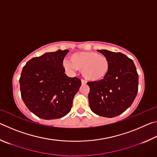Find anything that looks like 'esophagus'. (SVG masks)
<instances>
[{
	"instance_id": "1",
	"label": "esophagus",
	"mask_w": 157,
	"mask_h": 157,
	"mask_svg": "<svg viewBox=\"0 0 157 157\" xmlns=\"http://www.w3.org/2000/svg\"><path fill=\"white\" fill-rule=\"evenodd\" d=\"M81 82H82V84H86V81L84 80V79H82Z\"/></svg>"
}]
</instances>
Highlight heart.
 <instances>
[{
    "instance_id": "1",
    "label": "heart",
    "mask_w": 157,
    "mask_h": 157,
    "mask_svg": "<svg viewBox=\"0 0 157 157\" xmlns=\"http://www.w3.org/2000/svg\"><path fill=\"white\" fill-rule=\"evenodd\" d=\"M69 62L63 63L69 71H82L84 78L97 82L105 78L110 69V60L104 55L92 51L73 53L69 57Z\"/></svg>"
}]
</instances>
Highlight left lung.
Here are the masks:
<instances>
[{"mask_svg":"<svg viewBox=\"0 0 157 157\" xmlns=\"http://www.w3.org/2000/svg\"><path fill=\"white\" fill-rule=\"evenodd\" d=\"M98 52L110 60V69L105 78L89 82V106L93 112L106 118L119 116L129 108L139 89V75L132 59L121 52L106 50Z\"/></svg>","mask_w":157,"mask_h":157,"instance_id":"1","label":"left lung"}]
</instances>
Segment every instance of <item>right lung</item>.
Returning a JSON list of instances; mask_svg holds the SVG:
<instances>
[{"label":"right lung","mask_w":157,"mask_h":157,"mask_svg":"<svg viewBox=\"0 0 157 157\" xmlns=\"http://www.w3.org/2000/svg\"><path fill=\"white\" fill-rule=\"evenodd\" d=\"M68 50H58L33 57L23 66L19 79L21 98L26 107L45 120L68 114L75 95L81 86L77 77L64 73L63 60Z\"/></svg>","instance_id":"right-lung-1"}]
</instances>
